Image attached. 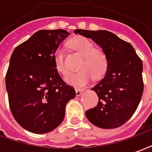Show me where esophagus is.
Segmentation results:
<instances>
[{"instance_id": "1", "label": "esophagus", "mask_w": 152, "mask_h": 152, "mask_svg": "<svg viewBox=\"0 0 152 152\" xmlns=\"http://www.w3.org/2000/svg\"><path fill=\"white\" fill-rule=\"evenodd\" d=\"M83 93V89H76V96H80Z\"/></svg>"}]
</instances>
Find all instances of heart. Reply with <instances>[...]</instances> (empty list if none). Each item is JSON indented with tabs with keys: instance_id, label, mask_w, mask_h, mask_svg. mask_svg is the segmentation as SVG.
Wrapping results in <instances>:
<instances>
[{
	"instance_id": "1",
	"label": "heart",
	"mask_w": 152,
	"mask_h": 152,
	"mask_svg": "<svg viewBox=\"0 0 152 152\" xmlns=\"http://www.w3.org/2000/svg\"><path fill=\"white\" fill-rule=\"evenodd\" d=\"M70 45L73 50L83 57V59L78 67L80 72L66 76L65 79L66 83L74 86H84L89 82L91 77L94 80H99L105 75L108 68V58L104 51L96 49L92 41L83 37L72 39ZM54 63L57 71L63 76H66L68 69L62 48L56 50Z\"/></svg>"
}]
</instances>
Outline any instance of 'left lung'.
<instances>
[{
	"mask_svg": "<svg viewBox=\"0 0 152 152\" xmlns=\"http://www.w3.org/2000/svg\"><path fill=\"white\" fill-rule=\"evenodd\" d=\"M74 33L91 38L108 58L105 76L91 89L99 97V102L86 111V117L102 129L120 127L134 115L142 99V62L131 44L111 31L76 29Z\"/></svg>",
	"mask_w": 152,
	"mask_h": 152,
	"instance_id": "left-lung-1",
	"label": "left lung"
}]
</instances>
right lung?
Returning <instances> with one entry per match:
<instances>
[{"label": "right lung", "instance_id": "right-lung-1", "mask_svg": "<svg viewBox=\"0 0 152 152\" xmlns=\"http://www.w3.org/2000/svg\"><path fill=\"white\" fill-rule=\"evenodd\" d=\"M69 35L63 29L40 30L16 47L5 76L9 104L20 126L34 134L55 129L76 91L61 78L54 54Z\"/></svg>", "mask_w": 152, "mask_h": 152}]
</instances>
